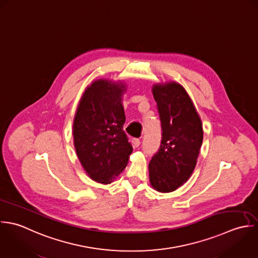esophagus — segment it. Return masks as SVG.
Returning <instances> with one entry per match:
<instances>
[{"instance_id":"esophagus-1","label":"esophagus","mask_w":258,"mask_h":258,"mask_svg":"<svg viewBox=\"0 0 258 258\" xmlns=\"http://www.w3.org/2000/svg\"><path fill=\"white\" fill-rule=\"evenodd\" d=\"M132 144L135 148H138L140 145H141V141L139 139H133L132 140Z\"/></svg>"}]
</instances>
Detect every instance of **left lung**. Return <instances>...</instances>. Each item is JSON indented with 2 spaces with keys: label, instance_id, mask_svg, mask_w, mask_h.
<instances>
[{
  "label": "left lung",
  "instance_id": "obj_1",
  "mask_svg": "<svg viewBox=\"0 0 258 258\" xmlns=\"http://www.w3.org/2000/svg\"><path fill=\"white\" fill-rule=\"evenodd\" d=\"M153 95L161 122V143L149 164L150 182L159 192H171L191 175L204 140L201 117L182 86L156 84Z\"/></svg>",
  "mask_w": 258,
  "mask_h": 258
}]
</instances>
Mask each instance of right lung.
Segmentation results:
<instances>
[{
	"mask_svg": "<svg viewBox=\"0 0 258 258\" xmlns=\"http://www.w3.org/2000/svg\"><path fill=\"white\" fill-rule=\"evenodd\" d=\"M122 83L97 80L88 87L74 118V145L88 175L110 183L126 166L133 147L123 131Z\"/></svg>",
	"mask_w": 258,
	"mask_h": 258,
	"instance_id": "right-lung-1",
	"label": "right lung"
}]
</instances>
